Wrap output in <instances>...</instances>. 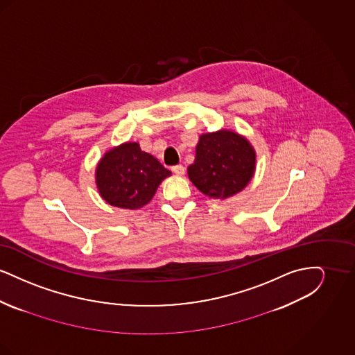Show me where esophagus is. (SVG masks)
Returning <instances> with one entry per match:
<instances>
[{
    "label": "esophagus",
    "instance_id": "obj_1",
    "mask_svg": "<svg viewBox=\"0 0 355 355\" xmlns=\"http://www.w3.org/2000/svg\"><path fill=\"white\" fill-rule=\"evenodd\" d=\"M171 170H173V173L177 174V175H184V174H185V168H184L182 165H175V166L171 168Z\"/></svg>",
    "mask_w": 355,
    "mask_h": 355
}]
</instances>
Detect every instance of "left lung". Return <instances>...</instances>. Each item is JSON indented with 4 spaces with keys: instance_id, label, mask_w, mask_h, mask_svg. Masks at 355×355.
<instances>
[{
    "instance_id": "8db88e82",
    "label": "left lung",
    "mask_w": 355,
    "mask_h": 355,
    "mask_svg": "<svg viewBox=\"0 0 355 355\" xmlns=\"http://www.w3.org/2000/svg\"><path fill=\"white\" fill-rule=\"evenodd\" d=\"M255 153L249 141L229 130L200 137L196 159L187 168L190 181L205 196L227 198L253 177Z\"/></svg>"
}]
</instances>
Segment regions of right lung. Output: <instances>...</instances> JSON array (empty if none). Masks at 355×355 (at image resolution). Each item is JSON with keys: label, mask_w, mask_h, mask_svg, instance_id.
<instances>
[{"label": "right lung", "mask_w": 355, "mask_h": 355, "mask_svg": "<svg viewBox=\"0 0 355 355\" xmlns=\"http://www.w3.org/2000/svg\"><path fill=\"white\" fill-rule=\"evenodd\" d=\"M169 175L170 170L149 153L142 152L137 142H126L102 157L96 182L106 202L133 210L149 202Z\"/></svg>", "instance_id": "1"}]
</instances>
